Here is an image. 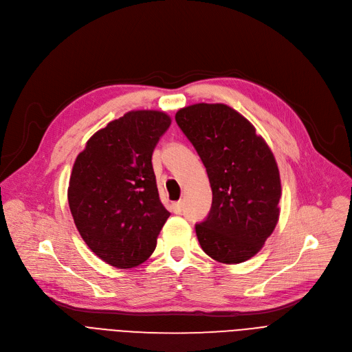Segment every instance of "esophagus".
<instances>
[{
    "mask_svg": "<svg viewBox=\"0 0 352 352\" xmlns=\"http://www.w3.org/2000/svg\"><path fill=\"white\" fill-rule=\"evenodd\" d=\"M182 210H184V202H182V201H178V202H174V204H173V212H174V213L179 214Z\"/></svg>",
    "mask_w": 352,
    "mask_h": 352,
    "instance_id": "1",
    "label": "esophagus"
}]
</instances>
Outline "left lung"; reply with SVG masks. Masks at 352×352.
<instances>
[{
  "label": "left lung",
  "instance_id": "left-lung-1",
  "mask_svg": "<svg viewBox=\"0 0 352 352\" xmlns=\"http://www.w3.org/2000/svg\"><path fill=\"white\" fill-rule=\"evenodd\" d=\"M175 120L198 151L212 188L210 212L195 226L202 250L223 264L250 260L279 219L282 189L271 148L225 104L189 105Z\"/></svg>",
  "mask_w": 352,
  "mask_h": 352
}]
</instances>
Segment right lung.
<instances>
[{
    "label": "right lung",
    "instance_id": "1",
    "mask_svg": "<svg viewBox=\"0 0 352 352\" xmlns=\"http://www.w3.org/2000/svg\"><path fill=\"white\" fill-rule=\"evenodd\" d=\"M171 124L162 111H131L94 133L67 190L80 236L107 264L133 268L155 250L170 212L158 197L151 155Z\"/></svg>",
    "mask_w": 352,
    "mask_h": 352
}]
</instances>
